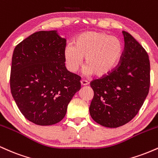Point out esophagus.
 I'll use <instances>...</instances> for the list:
<instances>
[{
	"instance_id": "obj_1",
	"label": "esophagus",
	"mask_w": 158,
	"mask_h": 158,
	"mask_svg": "<svg viewBox=\"0 0 158 158\" xmlns=\"http://www.w3.org/2000/svg\"><path fill=\"white\" fill-rule=\"evenodd\" d=\"M80 82H81V86H85V85H88V84H89V82L86 80H81Z\"/></svg>"
}]
</instances>
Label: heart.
<instances>
[{
  "mask_svg": "<svg viewBox=\"0 0 158 158\" xmlns=\"http://www.w3.org/2000/svg\"><path fill=\"white\" fill-rule=\"evenodd\" d=\"M122 53L123 44L118 38L102 32L88 31L75 38L73 46L65 48L64 59L69 71L75 73L85 58L86 73L102 77L113 71Z\"/></svg>",
  "mask_w": 158,
  "mask_h": 158,
  "instance_id": "b5f03b06",
  "label": "heart"
}]
</instances>
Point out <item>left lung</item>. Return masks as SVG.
<instances>
[{
  "label": "left lung",
  "instance_id": "8db88e82",
  "mask_svg": "<svg viewBox=\"0 0 158 158\" xmlns=\"http://www.w3.org/2000/svg\"><path fill=\"white\" fill-rule=\"evenodd\" d=\"M125 47L113 71L90 82V117L101 126L117 128L137 115L150 87L148 53L131 34L123 31Z\"/></svg>",
  "mask_w": 158,
  "mask_h": 158
}]
</instances>
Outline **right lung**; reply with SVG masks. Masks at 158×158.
<instances>
[{
  "mask_svg": "<svg viewBox=\"0 0 158 158\" xmlns=\"http://www.w3.org/2000/svg\"><path fill=\"white\" fill-rule=\"evenodd\" d=\"M66 39L57 30L32 34L15 47L10 75L11 93L19 110L30 122L50 126L60 122L80 77L65 67Z\"/></svg>",
  "mask_w": 158,
  "mask_h": 158,
  "instance_id": "right-lung-1",
  "label": "right lung"
}]
</instances>
